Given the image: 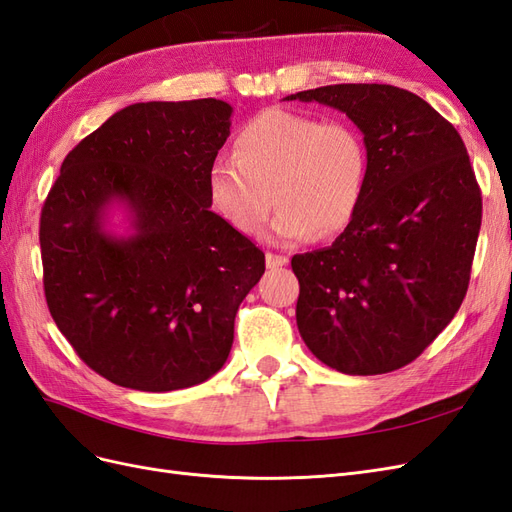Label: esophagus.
<instances>
[{
	"mask_svg": "<svg viewBox=\"0 0 512 512\" xmlns=\"http://www.w3.org/2000/svg\"><path fill=\"white\" fill-rule=\"evenodd\" d=\"M266 264H268V268H283V266L289 264V257H287V255L268 253V255H266Z\"/></svg>",
	"mask_w": 512,
	"mask_h": 512,
	"instance_id": "34e87169",
	"label": "esophagus"
}]
</instances>
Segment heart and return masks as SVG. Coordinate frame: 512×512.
Returning a JSON list of instances; mask_svg holds the SVG:
<instances>
[{"mask_svg":"<svg viewBox=\"0 0 512 512\" xmlns=\"http://www.w3.org/2000/svg\"><path fill=\"white\" fill-rule=\"evenodd\" d=\"M233 156L208 171V199L242 236L264 227L281 242L334 238L356 221L369 182L367 145L354 126L272 107L240 126Z\"/></svg>","mask_w":512,"mask_h":512,"instance_id":"obj_1","label":"heart"}]
</instances>
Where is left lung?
<instances>
[{
	"label": "left lung",
	"instance_id": "left-lung-1",
	"mask_svg": "<svg viewBox=\"0 0 512 512\" xmlns=\"http://www.w3.org/2000/svg\"><path fill=\"white\" fill-rule=\"evenodd\" d=\"M345 113L369 154L356 221L294 255L300 337L330 369L379 375L416 360L465 298L483 199L463 139L394 85L339 83L285 96Z\"/></svg>",
	"mask_w": 512,
	"mask_h": 512
}]
</instances>
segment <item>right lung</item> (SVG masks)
I'll return each instance as SVG.
<instances>
[{
    "mask_svg": "<svg viewBox=\"0 0 512 512\" xmlns=\"http://www.w3.org/2000/svg\"><path fill=\"white\" fill-rule=\"evenodd\" d=\"M216 98L137 102L62 163L40 214L45 296L79 358L109 382L169 392L223 369L266 255L210 210L229 137ZM122 209L124 234L110 229Z\"/></svg>",
    "mask_w": 512,
    "mask_h": 512,
    "instance_id": "obj_1",
    "label": "right lung"
}]
</instances>
